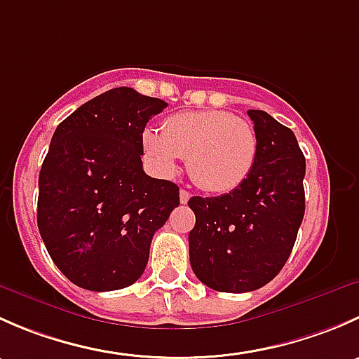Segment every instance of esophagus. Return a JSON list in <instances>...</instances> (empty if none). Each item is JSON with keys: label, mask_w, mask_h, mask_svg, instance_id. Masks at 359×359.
Listing matches in <instances>:
<instances>
[{"label": "esophagus", "mask_w": 359, "mask_h": 359, "mask_svg": "<svg viewBox=\"0 0 359 359\" xmlns=\"http://www.w3.org/2000/svg\"><path fill=\"white\" fill-rule=\"evenodd\" d=\"M179 196H180V203H187V201H189V198H191V193H189V191H186V189H180Z\"/></svg>", "instance_id": "34e87169"}]
</instances>
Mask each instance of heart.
I'll list each match as a JSON object with an SVG mask.
<instances>
[{
    "label": "heart",
    "mask_w": 359,
    "mask_h": 359,
    "mask_svg": "<svg viewBox=\"0 0 359 359\" xmlns=\"http://www.w3.org/2000/svg\"><path fill=\"white\" fill-rule=\"evenodd\" d=\"M144 156L161 175H172L180 158L201 189L231 193L252 173L259 154L253 125L227 111L177 112L161 132L146 128L140 137Z\"/></svg>",
    "instance_id": "1"
}]
</instances>
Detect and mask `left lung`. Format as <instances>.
<instances>
[{
    "mask_svg": "<svg viewBox=\"0 0 359 359\" xmlns=\"http://www.w3.org/2000/svg\"><path fill=\"white\" fill-rule=\"evenodd\" d=\"M259 139L252 173L238 189L191 198L196 224L189 260L201 283L243 293L269 283L290 257L306 212V158L290 128L266 111H248Z\"/></svg>",
    "mask_w": 359,
    "mask_h": 359,
    "instance_id": "1",
    "label": "left lung"
}]
</instances>
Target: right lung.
<instances>
[{
    "instance_id": "1",
    "label": "right lung",
    "mask_w": 359,
    "mask_h": 359,
    "mask_svg": "<svg viewBox=\"0 0 359 359\" xmlns=\"http://www.w3.org/2000/svg\"><path fill=\"white\" fill-rule=\"evenodd\" d=\"M168 104L119 86L67 116L39 172L38 229L64 276L92 292L142 276L179 187L142 168L147 121Z\"/></svg>"
}]
</instances>
